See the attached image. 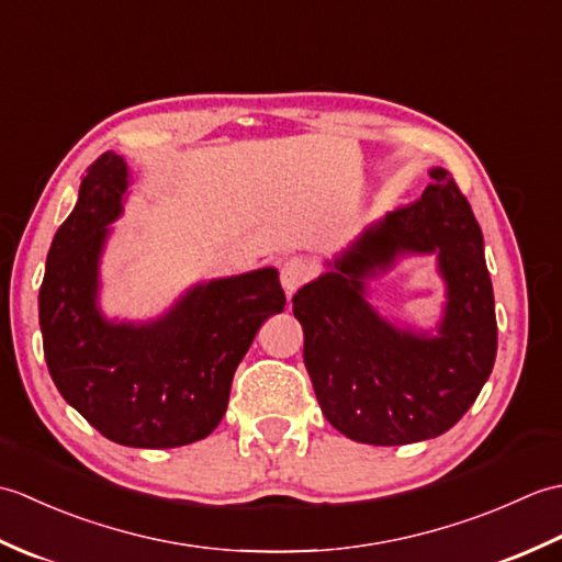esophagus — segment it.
I'll list each match as a JSON object with an SVG mask.
<instances>
[{"instance_id": "1", "label": "esophagus", "mask_w": 562, "mask_h": 562, "mask_svg": "<svg viewBox=\"0 0 562 562\" xmlns=\"http://www.w3.org/2000/svg\"><path fill=\"white\" fill-rule=\"evenodd\" d=\"M308 274H312V266H308L304 258L284 260L282 268H280V282L284 288V294L292 296L306 282Z\"/></svg>"}]
</instances>
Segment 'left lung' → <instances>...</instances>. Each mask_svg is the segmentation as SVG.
<instances>
[{"instance_id": "left-lung-1", "label": "left lung", "mask_w": 562, "mask_h": 562, "mask_svg": "<svg viewBox=\"0 0 562 562\" xmlns=\"http://www.w3.org/2000/svg\"><path fill=\"white\" fill-rule=\"evenodd\" d=\"M408 207L386 212L292 296L304 364L326 420L355 441L413 445L445 435L493 372L497 324L483 232L447 169ZM411 255H432L446 302L432 329L384 317L371 282Z\"/></svg>"}]
</instances>
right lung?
<instances>
[{"label":"right lung","instance_id":"right-lung-1","mask_svg":"<svg viewBox=\"0 0 562 562\" xmlns=\"http://www.w3.org/2000/svg\"><path fill=\"white\" fill-rule=\"evenodd\" d=\"M130 188L125 157L101 154L53 238L38 294L45 362L63 398L115 445H193L220 425L238 362L284 308L280 272L195 282L151 318L109 316L101 266Z\"/></svg>","mask_w":562,"mask_h":562}]
</instances>
